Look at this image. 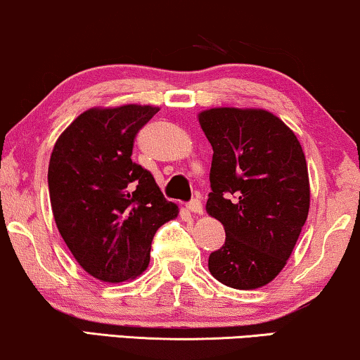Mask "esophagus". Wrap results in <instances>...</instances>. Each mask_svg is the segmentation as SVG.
<instances>
[{"label": "esophagus", "mask_w": 360, "mask_h": 360, "mask_svg": "<svg viewBox=\"0 0 360 360\" xmlns=\"http://www.w3.org/2000/svg\"><path fill=\"white\" fill-rule=\"evenodd\" d=\"M186 208H188L190 213H193V214H201V213H203V205H201V201L198 198L191 200L190 203L186 205Z\"/></svg>", "instance_id": "esophagus-1"}]
</instances>
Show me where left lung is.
<instances>
[{
    "label": "left lung",
    "instance_id": "1",
    "mask_svg": "<svg viewBox=\"0 0 360 360\" xmlns=\"http://www.w3.org/2000/svg\"><path fill=\"white\" fill-rule=\"evenodd\" d=\"M198 121L213 147L206 213L226 231L208 269L231 288H260L282 272L308 218L303 149L295 132L265 110L211 108Z\"/></svg>",
    "mask_w": 360,
    "mask_h": 360
}]
</instances>
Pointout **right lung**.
Listing matches in <instances>:
<instances>
[{
  "label": "right lung",
  "mask_w": 360,
  "mask_h": 360,
  "mask_svg": "<svg viewBox=\"0 0 360 360\" xmlns=\"http://www.w3.org/2000/svg\"><path fill=\"white\" fill-rule=\"evenodd\" d=\"M157 111L91 108L53 146L47 175L53 219L77 262L101 282L139 277L155 231L179 214L150 172L131 159L137 132Z\"/></svg>",
  "instance_id": "obj_1"
}]
</instances>
